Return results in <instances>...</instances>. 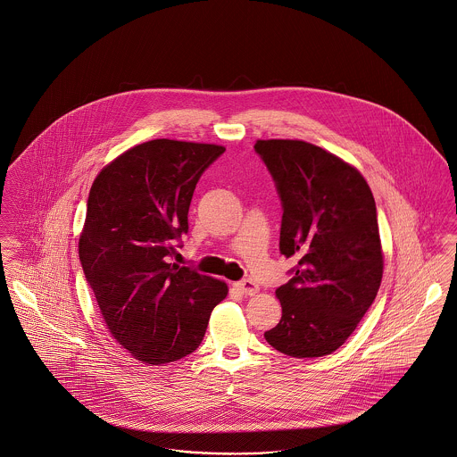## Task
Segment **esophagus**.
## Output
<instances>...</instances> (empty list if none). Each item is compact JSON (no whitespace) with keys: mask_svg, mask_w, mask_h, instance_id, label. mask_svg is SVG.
Masks as SVG:
<instances>
[{"mask_svg":"<svg viewBox=\"0 0 457 457\" xmlns=\"http://www.w3.org/2000/svg\"><path fill=\"white\" fill-rule=\"evenodd\" d=\"M237 287H238L243 295H248V296H252V295H255L259 291V284L252 281V279L239 281V283H237Z\"/></svg>","mask_w":457,"mask_h":457,"instance_id":"1","label":"esophagus"}]
</instances>
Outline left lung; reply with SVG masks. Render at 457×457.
Segmentation results:
<instances>
[{
	"label": "left lung",
	"instance_id": "8db88e82",
	"mask_svg": "<svg viewBox=\"0 0 457 457\" xmlns=\"http://www.w3.org/2000/svg\"><path fill=\"white\" fill-rule=\"evenodd\" d=\"M255 153L283 205L279 252L295 259L276 289L279 324L265 341L293 358L343 346L382 281L377 207L365 178L334 154L303 140H259Z\"/></svg>",
	"mask_w": 457,
	"mask_h": 457
}]
</instances>
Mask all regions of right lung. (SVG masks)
I'll return each instance as SVG.
<instances>
[{
	"mask_svg": "<svg viewBox=\"0 0 457 457\" xmlns=\"http://www.w3.org/2000/svg\"><path fill=\"white\" fill-rule=\"evenodd\" d=\"M226 149L157 138L116 157L92 183L79 255L112 337L149 365L194 353L222 281L170 263L204 171Z\"/></svg>",
	"mask_w": 457,
	"mask_h": 457,
	"instance_id": "add662e5",
	"label": "right lung"
}]
</instances>
